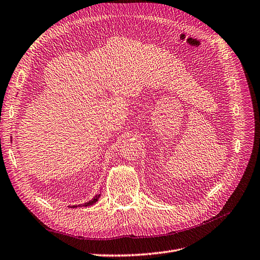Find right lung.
<instances>
[{
	"mask_svg": "<svg viewBox=\"0 0 260 260\" xmlns=\"http://www.w3.org/2000/svg\"><path fill=\"white\" fill-rule=\"evenodd\" d=\"M100 196H101V193L100 194H96L95 196H94V198L91 200V201H89L88 203H84V204H80V205H78V206H83V207H86V206H90V205H93V204H95L98 201H99V199H100ZM77 205H73L72 206V208H77L78 207Z\"/></svg>",
	"mask_w": 260,
	"mask_h": 260,
	"instance_id": "right-lung-1",
	"label": "right lung"
}]
</instances>
